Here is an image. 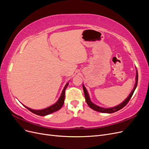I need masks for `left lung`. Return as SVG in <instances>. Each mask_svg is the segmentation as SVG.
<instances>
[{"label":"left lung","instance_id":"8db88e82","mask_svg":"<svg viewBox=\"0 0 149 149\" xmlns=\"http://www.w3.org/2000/svg\"><path fill=\"white\" fill-rule=\"evenodd\" d=\"M137 83H138V73L137 71L136 73V84H135L134 89L132 91V92L130 93V94H129V96L125 99L124 100V101H123L122 103H120V104H119L118 106L113 107H110V108H104V107H101L98 106L96 104H94V103H93L91 100H90V98L89 96L88 93L86 89L84 87V86L83 84V91H84V96H85V100L86 101L88 105L93 109L94 111H96L97 112H102V113H113V112H115L116 111H118L123 108L129 102V100H130V98L132 96L133 93L136 89L137 86Z\"/></svg>","mask_w":149,"mask_h":149}]
</instances>
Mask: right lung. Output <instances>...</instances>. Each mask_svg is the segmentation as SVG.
<instances>
[{
	"mask_svg": "<svg viewBox=\"0 0 149 149\" xmlns=\"http://www.w3.org/2000/svg\"><path fill=\"white\" fill-rule=\"evenodd\" d=\"M68 83L65 85V86L64 87L63 90L59 100L57 101V102L54 104H53L52 106H49L47 108H45V109H41V110H34L32 109H30V108L26 107L24 105V106L26 108V109H28L31 112H33V113L37 114V115L41 116H47L49 114L53 113V112H56L58 110H60L61 108V107L63 106V103L65 101V90L68 86Z\"/></svg>",
	"mask_w": 149,
	"mask_h": 149,
	"instance_id": "1",
	"label": "right lung"
}]
</instances>
